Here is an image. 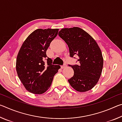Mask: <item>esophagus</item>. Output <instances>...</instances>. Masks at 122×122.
Returning <instances> with one entry per match:
<instances>
[{"mask_svg":"<svg viewBox=\"0 0 122 122\" xmlns=\"http://www.w3.org/2000/svg\"><path fill=\"white\" fill-rule=\"evenodd\" d=\"M66 67H67V65H66V64H64L63 65H62V66H61V68H62V69L65 68H66Z\"/></svg>","mask_w":122,"mask_h":122,"instance_id":"34e87169","label":"esophagus"}]
</instances>
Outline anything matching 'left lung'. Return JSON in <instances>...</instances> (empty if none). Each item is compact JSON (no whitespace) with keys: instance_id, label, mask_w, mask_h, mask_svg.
<instances>
[{"instance_id":"left-lung-1","label":"left lung","mask_w":122,"mask_h":122,"mask_svg":"<svg viewBox=\"0 0 122 122\" xmlns=\"http://www.w3.org/2000/svg\"><path fill=\"white\" fill-rule=\"evenodd\" d=\"M59 36L68 46L70 56L78 57L79 65H69L74 72L68 80L70 85L79 92L91 90L97 83L103 69V58L98 45L90 35L77 27L61 29Z\"/></svg>"}]
</instances>
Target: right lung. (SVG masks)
<instances>
[{
    "mask_svg": "<svg viewBox=\"0 0 122 122\" xmlns=\"http://www.w3.org/2000/svg\"><path fill=\"white\" fill-rule=\"evenodd\" d=\"M59 29H37L22 44L18 54L16 71L26 89L34 94L46 92L60 66L51 64L46 51Z\"/></svg>",
    "mask_w": 122,
    "mask_h": 122,
    "instance_id": "right-lung-1",
    "label": "right lung"
}]
</instances>
